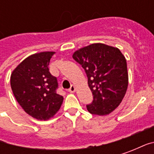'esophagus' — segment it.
I'll use <instances>...</instances> for the list:
<instances>
[{
  "instance_id": "1",
  "label": "esophagus",
  "mask_w": 154,
  "mask_h": 154,
  "mask_svg": "<svg viewBox=\"0 0 154 154\" xmlns=\"http://www.w3.org/2000/svg\"><path fill=\"white\" fill-rule=\"evenodd\" d=\"M75 91H76V87H75L74 85H72L70 88L68 89V91H69V92H74Z\"/></svg>"
}]
</instances>
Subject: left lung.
I'll list each match as a JSON object with an SVG mask.
<instances>
[{
  "label": "left lung",
  "instance_id": "left-lung-1",
  "mask_svg": "<svg viewBox=\"0 0 154 154\" xmlns=\"http://www.w3.org/2000/svg\"><path fill=\"white\" fill-rule=\"evenodd\" d=\"M72 57L86 72L93 95L87 110L98 116L111 113L122 101L128 87L125 56L117 48L92 44L76 51Z\"/></svg>",
  "mask_w": 154,
  "mask_h": 154
}]
</instances>
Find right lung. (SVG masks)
Here are the masks:
<instances>
[{"label": "right lung", "mask_w": 154, "mask_h": 154, "mask_svg": "<svg viewBox=\"0 0 154 154\" xmlns=\"http://www.w3.org/2000/svg\"><path fill=\"white\" fill-rule=\"evenodd\" d=\"M54 52H42L26 57L12 72L11 87L20 106L39 120H47L60 109L63 97L57 93V77L48 65Z\"/></svg>", "instance_id": "1"}]
</instances>
